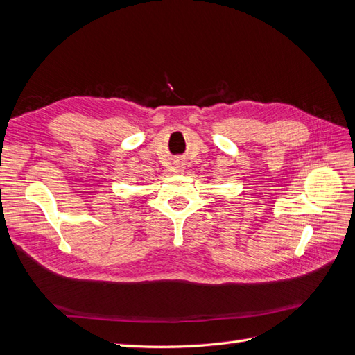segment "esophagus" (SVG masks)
Here are the masks:
<instances>
[{
    "label": "esophagus",
    "mask_w": 355,
    "mask_h": 355,
    "mask_svg": "<svg viewBox=\"0 0 355 355\" xmlns=\"http://www.w3.org/2000/svg\"><path fill=\"white\" fill-rule=\"evenodd\" d=\"M176 168H178V171H182V170H180V168H182V167H176Z\"/></svg>",
    "instance_id": "1"
}]
</instances>
